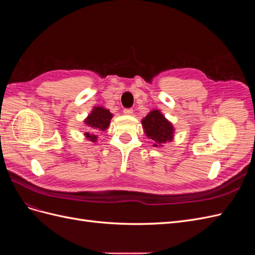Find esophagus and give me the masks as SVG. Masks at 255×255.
Instances as JSON below:
<instances>
[{
    "label": "esophagus",
    "mask_w": 255,
    "mask_h": 255,
    "mask_svg": "<svg viewBox=\"0 0 255 255\" xmlns=\"http://www.w3.org/2000/svg\"><path fill=\"white\" fill-rule=\"evenodd\" d=\"M123 114L129 116V115L133 114V110L132 109H125V110H123Z\"/></svg>",
    "instance_id": "1"
}]
</instances>
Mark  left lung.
<instances>
[{
	"label": "left lung",
	"mask_w": 255,
	"mask_h": 255,
	"mask_svg": "<svg viewBox=\"0 0 255 255\" xmlns=\"http://www.w3.org/2000/svg\"><path fill=\"white\" fill-rule=\"evenodd\" d=\"M141 123L145 135L155 142L154 146H160L163 143L173 139L174 128L159 111L150 112L142 119Z\"/></svg>",
	"instance_id": "1"
}]
</instances>
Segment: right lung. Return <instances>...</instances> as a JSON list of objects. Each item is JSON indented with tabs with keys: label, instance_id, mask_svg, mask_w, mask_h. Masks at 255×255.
I'll return each instance as SVG.
<instances>
[{
	"label": "right lung",
	"instance_id": "right-lung-1",
	"mask_svg": "<svg viewBox=\"0 0 255 255\" xmlns=\"http://www.w3.org/2000/svg\"><path fill=\"white\" fill-rule=\"evenodd\" d=\"M112 118L113 114H111L109 110L100 106L95 107L91 114H89L88 117L85 119V123H86V126L91 130L90 133H85V136H86L87 139L95 142L98 139V135L96 134L101 132V130H105L109 128Z\"/></svg>",
	"mask_w": 255,
	"mask_h": 255
}]
</instances>
